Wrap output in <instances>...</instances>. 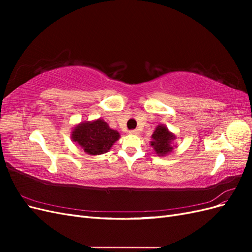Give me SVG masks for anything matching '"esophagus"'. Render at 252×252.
<instances>
[{"instance_id":"34e87169","label":"esophagus","mask_w":252,"mask_h":252,"mask_svg":"<svg viewBox=\"0 0 252 252\" xmlns=\"http://www.w3.org/2000/svg\"><path fill=\"white\" fill-rule=\"evenodd\" d=\"M130 134H134V135H138L139 134V130L138 129H133V130H130V132H129Z\"/></svg>"}]
</instances>
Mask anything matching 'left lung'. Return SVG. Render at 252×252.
<instances>
[{
	"mask_svg": "<svg viewBox=\"0 0 252 252\" xmlns=\"http://www.w3.org/2000/svg\"><path fill=\"white\" fill-rule=\"evenodd\" d=\"M174 140L175 134L169 131V129L164 124H159L151 134L150 146H152L158 157H166L175 147V145H173Z\"/></svg>",
	"mask_w": 252,
	"mask_h": 252,
	"instance_id": "1",
	"label": "left lung"
}]
</instances>
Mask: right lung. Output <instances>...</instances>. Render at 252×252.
Segmentation results:
<instances>
[{
	"mask_svg": "<svg viewBox=\"0 0 252 252\" xmlns=\"http://www.w3.org/2000/svg\"><path fill=\"white\" fill-rule=\"evenodd\" d=\"M71 140L89 156L106 154L120 139V133L111 129L102 119L84 121L75 125L71 131Z\"/></svg>",
	"mask_w": 252,
	"mask_h": 252,
	"instance_id": "add662e5",
	"label": "right lung"
}]
</instances>
